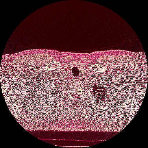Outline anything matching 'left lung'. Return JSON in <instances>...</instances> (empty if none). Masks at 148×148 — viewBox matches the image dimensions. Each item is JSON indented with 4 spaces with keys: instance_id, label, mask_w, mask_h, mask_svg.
Here are the masks:
<instances>
[{
    "instance_id": "8db88e82",
    "label": "left lung",
    "mask_w": 148,
    "mask_h": 148,
    "mask_svg": "<svg viewBox=\"0 0 148 148\" xmlns=\"http://www.w3.org/2000/svg\"><path fill=\"white\" fill-rule=\"evenodd\" d=\"M104 86H106L105 83ZM92 94L94 95L95 98L98 99L99 100H102V102H104V101L106 102L107 96H108L109 95L108 92L110 91L108 88H104V87L102 86V84H100V82H96L92 85Z\"/></svg>"
}]
</instances>
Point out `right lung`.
I'll return each mask as SVG.
<instances>
[{
    "label": "right lung",
    "mask_w": 148,
    "mask_h": 148,
    "mask_svg": "<svg viewBox=\"0 0 148 148\" xmlns=\"http://www.w3.org/2000/svg\"><path fill=\"white\" fill-rule=\"evenodd\" d=\"M60 82H61V80L59 81V82H58V85H60V86H59L61 87L62 85H61V84H60ZM56 83H57V82H54V84H55L56 86H58V85L56 84ZM56 87H57V86H56ZM50 89H49V90H48V93H49V92H50V94H49V95H48H48H46V96H47V97L49 96L50 98V96H52V94H51V93H52V91H50ZM55 95H56V94H55Z\"/></svg>",
    "instance_id": "right-lung-1"
}]
</instances>
